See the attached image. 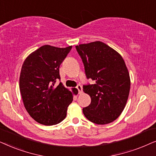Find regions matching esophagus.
I'll return each mask as SVG.
<instances>
[{"label":"esophagus","mask_w":156,"mask_h":156,"mask_svg":"<svg viewBox=\"0 0 156 156\" xmlns=\"http://www.w3.org/2000/svg\"><path fill=\"white\" fill-rule=\"evenodd\" d=\"M76 88H77V89H78V93H79V94H81V93H83V88L80 85H78Z\"/></svg>","instance_id":"esophagus-1"}]
</instances>
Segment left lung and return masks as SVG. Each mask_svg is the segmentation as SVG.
<instances>
[{
    "label": "left lung",
    "instance_id": "left-lung-1",
    "mask_svg": "<svg viewBox=\"0 0 156 156\" xmlns=\"http://www.w3.org/2000/svg\"><path fill=\"white\" fill-rule=\"evenodd\" d=\"M88 78L95 84L83 86L90 104L83 108L87 119L98 125L114 121L125 108L130 88V75L121 55L105 43L95 41L76 46Z\"/></svg>",
    "mask_w": 156,
    "mask_h": 156
}]
</instances>
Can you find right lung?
I'll use <instances>...</instances> for the list:
<instances>
[{"instance_id": "obj_1", "label": "right lung", "mask_w": 156, "mask_h": 156, "mask_svg": "<svg viewBox=\"0 0 156 156\" xmlns=\"http://www.w3.org/2000/svg\"><path fill=\"white\" fill-rule=\"evenodd\" d=\"M72 46L58 48L45 45L25 59L20 75L19 87L26 111L38 123L55 125L65 119L68 107L73 101L74 88L70 91L60 79L59 67Z\"/></svg>"}]
</instances>
